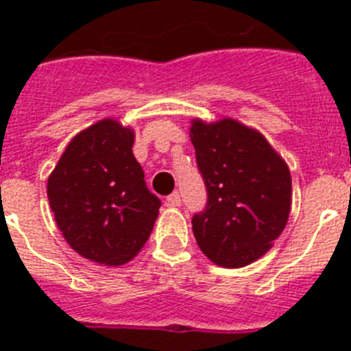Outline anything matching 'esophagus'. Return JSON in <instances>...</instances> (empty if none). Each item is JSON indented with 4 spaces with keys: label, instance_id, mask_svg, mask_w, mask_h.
Segmentation results:
<instances>
[{
    "label": "esophagus",
    "instance_id": "1",
    "mask_svg": "<svg viewBox=\"0 0 351 351\" xmlns=\"http://www.w3.org/2000/svg\"><path fill=\"white\" fill-rule=\"evenodd\" d=\"M167 204L172 207H179L181 206V195H179L178 191H173L172 195H169V197H167Z\"/></svg>",
    "mask_w": 351,
    "mask_h": 351
}]
</instances>
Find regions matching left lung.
I'll use <instances>...</instances> for the list:
<instances>
[{"label": "left lung", "mask_w": 351, "mask_h": 351, "mask_svg": "<svg viewBox=\"0 0 351 351\" xmlns=\"http://www.w3.org/2000/svg\"><path fill=\"white\" fill-rule=\"evenodd\" d=\"M191 144L207 188V206L191 219L204 255L244 267L272 247L287 226L291 176L262 133L225 117L191 121Z\"/></svg>", "instance_id": "obj_1"}]
</instances>
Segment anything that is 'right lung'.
I'll return each instance as SVG.
<instances>
[{
    "label": "right lung",
    "instance_id": "add662e5",
    "mask_svg": "<svg viewBox=\"0 0 351 351\" xmlns=\"http://www.w3.org/2000/svg\"><path fill=\"white\" fill-rule=\"evenodd\" d=\"M135 133L101 119L71 138L47 181L58 228L71 250L105 265H123L144 247L160 213L133 156Z\"/></svg>",
    "mask_w": 351,
    "mask_h": 351
}]
</instances>
